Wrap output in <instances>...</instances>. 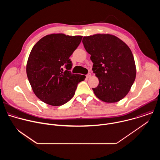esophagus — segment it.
Returning a JSON list of instances; mask_svg holds the SVG:
<instances>
[{
  "mask_svg": "<svg viewBox=\"0 0 160 160\" xmlns=\"http://www.w3.org/2000/svg\"><path fill=\"white\" fill-rule=\"evenodd\" d=\"M90 77H91V73H88L87 75H86V77L87 78H90Z\"/></svg>",
  "mask_w": 160,
  "mask_h": 160,
  "instance_id": "34e87169",
  "label": "esophagus"
}]
</instances>
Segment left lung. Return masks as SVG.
Returning a JSON list of instances; mask_svg holds the SVG:
<instances>
[{"label": "left lung", "instance_id": "left-lung-1", "mask_svg": "<svg viewBox=\"0 0 160 160\" xmlns=\"http://www.w3.org/2000/svg\"><path fill=\"white\" fill-rule=\"evenodd\" d=\"M83 44L94 63L92 70L99 85L92 88L98 98L117 102L130 91L136 77V67L128 45L117 37L98 33L83 37Z\"/></svg>", "mask_w": 160, "mask_h": 160}]
</instances>
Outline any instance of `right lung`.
<instances>
[{"mask_svg": "<svg viewBox=\"0 0 160 160\" xmlns=\"http://www.w3.org/2000/svg\"><path fill=\"white\" fill-rule=\"evenodd\" d=\"M82 38L53 33L42 37L33 47L27 74L34 94L43 102L54 106L66 103L75 95L78 83L85 80V75L69 71L72 67L69 58Z\"/></svg>", "mask_w": 160, "mask_h": 160, "instance_id": "obj_1", "label": "right lung"}]
</instances>
